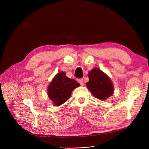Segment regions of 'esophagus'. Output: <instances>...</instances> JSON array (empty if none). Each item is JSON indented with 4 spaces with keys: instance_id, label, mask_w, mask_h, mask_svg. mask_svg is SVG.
I'll use <instances>...</instances> for the list:
<instances>
[{
    "instance_id": "34e87169",
    "label": "esophagus",
    "mask_w": 149,
    "mask_h": 149,
    "mask_svg": "<svg viewBox=\"0 0 149 149\" xmlns=\"http://www.w3.org/2000/svg\"><path fill=\"white\" fill-rule=\"evenodd\" d=\"M78 81H79V83L81 86H83V85H84V81H83V79H80L78 80Z\"/></svg>"
}]
</instances>
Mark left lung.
Listing matches in <instances>:
<instances>
[{
    "label": "left lung",
    "instance_id": "left-lung-1",
    "mask_svg": "<svg viewBox=\"0 0 149 149\" xmlns=\"http://www.w3.org/2000/svg\"><path fill=\"white\" fill-rule=\"evenodd\" d=\"M89 81L86 83L88 89L95 98L105 100L113 93V84L109 77L100 69H92L88 74Z\"/></svg>",
    "mask_w": 149,
    "mask_h": 149
}]
</instances>
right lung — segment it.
<instances>
[{"label":"right lung","mask_w":149,"mask_h":149,"mask_svg":"<svg viewBox=\"0 0 149 149\" xmlns=\"http://www.w3.org/2000/svg\"><path fill=\"white\" fill-rule=\"evenodd\" d=\"M80 84L74 79L66 76V73H58L48 88V95L56 106H59L65 103L71 95L72 91L79 87Z\"/></svg>","instance_id":"1"}]
</instances>
